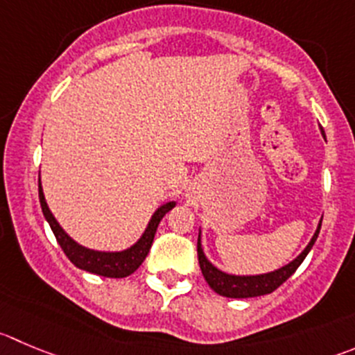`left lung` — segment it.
I'll list each match as a JSON object with an SVG mask.
<instances>
[{
	"instance_id": "1",
	"label": "left lung",
	"mask_w": 355,
	"mask_h": 355,
	"mask_svg": "<svg viewBox=\"0 0 355 355\" xmlns=\"http://www.w3.org/2000/svg\"><path fill=\"white\" fill-rule=\"evenodd\" d=\"M320 223L319 226H317V232L313 234L312 241L309 242L305 251H303L298 258L293 259L289 265L275 270V272L265 273V275H252V277L228 275V273L221 272V270H218L216 266H212L211 263H209V259L204 256V251H202V245H200V235H198L197 254H198V265H200L202 275H204V279L207 281V284L211 286L212 291H216L221 296H226V298H252V296H263V295H268V293H273L279 286L284 284L289 277L296 272V268L302 265L305 256L309 254V251L312 249L313 242L317 241V235H319L320 232Z\"/></svg>"
}]
</instances>
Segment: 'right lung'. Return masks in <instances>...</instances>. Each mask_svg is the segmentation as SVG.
<instances>
[{
  "mask_svg": "<svg viewBox=\"0 0 355 355\" xmlns=\"http://www.w3.org/2000/svg\"><path fill=\"white\" fill-rule=\"evenodd\" d=\"M38 191H40V204H42V211L45 219L49 221L50 228H52L53 235H55L57 242L62 248L64 254L69 258V261L78 268L87 270L90 273H97V275L103 277H113V279H121V277H127L130 273L136 272L141 266V263L144 261V258L150 252L151 244H153L155 234H157L158 223L160 219L174 207V202H168V204L162 205L157 212L151 218L150 225H148L146 232L143 234V237L137 241V244H134L132 248L127 249V251L121 252H99L92 251V249H87L83 245L76 244L66 232L62 230L57 223V219L53 218L52 212H50L49 205L45 202V195H43L42 184L38 183Z\"/></svg>",
  "mask_w": 355,
  "mask_h": 355,
  "instance_id": "right-lung-1",
  "label": "right lung"
}]
</instances>
